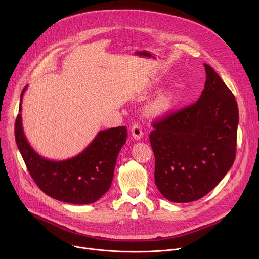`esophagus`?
<instances>
[{
    "label": "esophagus",
    "instance_id": "34e87169",
    "mask_svg": "<svg viewBox=\"0 0 259 259\" xmlns=\"http://www.w3.org/2000/svg\"><path fill=\"white\" fill-rule=\"evenodd\" d=\"M130 131H131V134H132L133 138H135L137 140H139L142 137V135H143V130H142V128H141V126L139 124L132 125Z\"/></svg>",
    "mask_w": 259,
    "mask_h": 259
}]
</instances>
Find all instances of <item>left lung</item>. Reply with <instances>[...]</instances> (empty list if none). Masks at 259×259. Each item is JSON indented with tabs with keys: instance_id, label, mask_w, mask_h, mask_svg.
I'll return each instance as SVG.
<instances>
[{
	"instance_id": "8db88e82",
	"label": "left lung",
	"mask_w": 259,
	"mask_h": 259,
	"mask_svg": "<svg viewBox=\"0 0 259 259\" xmlns=\"http://www.w3.org/2000/svg\"><path fill=\"white\" fill-rule=\"evenodd\" d=\"M204 66L206 82L197 102L152 124L155 182L164 198L174 203L206 196L226 176L236 158V98L215 70L209 64Z\"/></svg>"
}]
</instances>
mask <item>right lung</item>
Listing matches in <instances>:
<instances>
[{
    "label": "right lung",
    "mask_w": 259,
    "mask_h": 259,
    "mask_svg": "<svg viewBox=\"0 0 259 259\" xmlns=\"http://www.w3.org/2000/svg\"><path fill=\"white\" fill-rule=\"evenodd\" d=\"M26 87L21 92L19 112ZM126 138L125 126L102 130L78 156L52 161L35 153L27 142L21 114L15 122L17 147L33 181L49 197L69 204L94 203L109 190L118 155Z\"/></svg>",
    "instance_id": "1"
}]
</instances>
